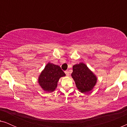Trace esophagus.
I'll use <instances>...</instances> for the list:
<instances>
[{"instance_id":"esophagus-1","label":"esophagus","mask_w":127,"mask_h":127,"mask_svg":"<svg viewBox=\"0 0 127 127\" xmlns=\"http://www.w3.org/2000/svg\"><path fill=\"white\" fill-rule=\"evenodd\" d=\"M65 73L66 75V76H68L69 75V72L68 70H66V71H65Z\"/></svg>"}]
</instances>
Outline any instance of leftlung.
<instances>
[{
	"label": "left lung",
	"instance_id": "obj_1",
	"mask_svg": "<svg viewBox=\"0 0 127 127\" xmlns=\"http://www.w3.org/2000/svg\"><path fill=\"white\" fill-rule=\"evenodd\" d=\"M72 77L78 90L82 93L91 91L96 83V76L83 63L76 64L73 66Z\"/></svg>",
	"mask_w": 127,
	"mask_h": 127
}]
</instances>
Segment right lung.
I'll return each mask as SVG.
<instances>
[{"label": "right lung", "mask_w": 127, "mask_h": 127, "mask_svg": "<svg viewBox=\"0 0 127 127\" xmlns=\"http://www.w3.org/2000/svg\"><path fill=\"white\" fill-rule=\"evenodd\" d=\"M65 76V73L60 66L48 63L41 72L38 81L45 91L52 92L56 88L60 78Z\"/></svg>", "instance_id": "obj_1"}]
</instances>
